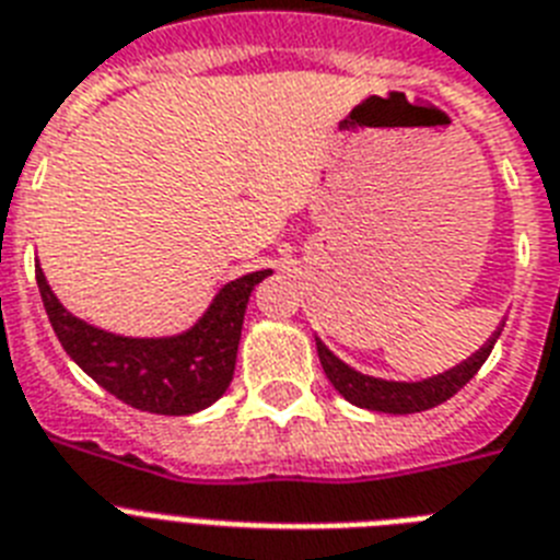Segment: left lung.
<instances>
[{"mask_svg": "<svg viewBox=\"0 0 560 560\" xmlns=\"http://www.w3.org/2000/svg\"><path fill=\"white\" fill-rule=\"evenodd\" d=\"M498 336L487 341L481 350L467 359L458 368L447 370L444 375H435V378H427V382H416V384H404V382H382V378H370V375H361L355 370H350L345 361H338L327 347L322 345L316 338V350L318 359H322L324 375L330 378L332 387L341 393L350 404L355 407H364V410H375V412H393V416H407V412H421L430 410V407H439L447 398H453L464 384L483 368V361L490 359L492 347H495Z\"/></svg>", "mask_w": 560, "mask_h": 560, "instance_id": "left-lung-1", "label": "left lung"}]
</instances>
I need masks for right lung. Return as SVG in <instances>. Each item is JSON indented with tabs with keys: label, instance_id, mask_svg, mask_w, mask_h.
I'll return each instance as SVG.
<instances>
[{
	"label": "right lung",
	"instance_id": "add662e5",
	"mask_svg": "<svg viewBox=\"0 0 560 560\" xmlns=\"http://www.w3.org/2000/svg\"><path fill=\"white\" fill-rule=\"evenodd\" d=\"M270 270L230 281L192 330L173 338H121L79 322L36 267L42 304L65 352L110 396L156 416H190L224 396L236 370L244 310Z\"/></svg>",
	"mask_w": 560,
	"mask_h": 560
}]
</instances>
